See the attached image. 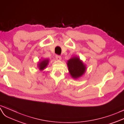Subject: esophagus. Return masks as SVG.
<instances>
[{
    "label": "esophagus",
    "mask_w": 124,
    "mask_h": 124,
    "mask_svg": "<svg viewBox=\"0 0 124 124\" xmlns=\"http://www.w3.org/2000/svg\"><path fill=\"white\" fill-rule=\"evenodd\" d=\"M55 58H56V59L57 60H60L61 59V56H60V55H55Z\"/></svg>",
    "instance_id": "1"
}]
</instances>
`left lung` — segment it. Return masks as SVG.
I'll return each instance as SVG.
<instances>
[{
    "label": "left lung",
    "mask_w": 124,
    "mask_h": 124,
    "mask_svg": "<svg viewBox=\"0 0 124 124\" xmlns=\"http://www.w3.org/2000/svg\"><path fill=\"white\" fill-rule=\"evenodd\" d=\"M67 64L70 73L73 78H80L85 72V66L77 57H74L68 60Z\"/></svg>",
    "instance_id": "1"
}]
</instances>
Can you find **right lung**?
<instances>
[{
	"mask_svg": "<svg viewBox=\"0 0 124 124\" xmlns=\"http://www.w3.org/2000/svg\"><path fill=\"white\" fill-rule=\"evenodd\" d=\"M48 60H44L42 61H41L39 64V67L40 70H43L44 69H45L48 64Z\"/></svg>",
	"mask_w": 124,
	"mask_h": 124,
	"instance_id": "obj_1",
	"label": "right lung"
}]
</instances>
